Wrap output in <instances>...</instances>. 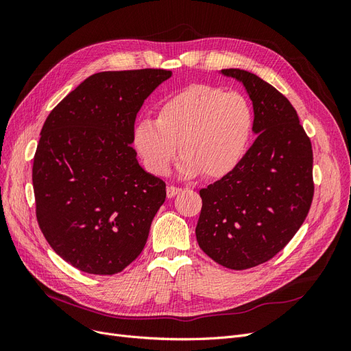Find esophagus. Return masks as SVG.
I'll list each match as a JSON object with an SVG mask.
<instances>
[{"label":"esophagus","mask_w":351,"mask_h":351,"mask_svg":"<svg viewBox=\"0 0 351 351\" xmlns=\"http://www.w3.org/2000/svg\"><path fill=\"white\" fill-rule=\"evenodd\" d=\"M180 192H182V189H180V187H176V186H168L167 187V196L168 197H174Z\"/></svg>","instance_id":"esophagus-1"}]
</instances>
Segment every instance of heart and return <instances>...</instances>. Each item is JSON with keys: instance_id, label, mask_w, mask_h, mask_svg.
Instances as JSON below:
<instances>
[{"instance_id": "obj_1", "label": "heart", "mask_w": 351, "mask_h": 351, "mask_svg": "<svg viewBox=\"0 0 351 351\" xmlns=\"http://www.w3.org/2000/svg\"><path fill=\"white\" fill-rule=\"evenodd\" d=\"M252 130L253 112L246 98L193 84L159 105L156 119L145 117L134 124L133 146L155 176L169 171L180 146V174L195 177L204 171L217 178L232 171L246 155Z\"/></svg>"}]
</instances>
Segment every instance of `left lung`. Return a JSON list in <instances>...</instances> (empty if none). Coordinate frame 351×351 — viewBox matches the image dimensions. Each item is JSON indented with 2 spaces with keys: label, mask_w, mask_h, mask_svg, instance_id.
<instances>
[{
  "label": "left lung",
  "mask_w": 351,
  "mask_h": 351,
  "mask_svg": "<svg viewBox=\"0 0 351 351\" xmlns=\"http://www.w3.org/2000/svg\"><path fill=\"white\" fill-rule=\"evenodd\" d=\"M253 104L256 141L239 165L200 190L199 247L230 269L269 261L303 224L313 197L312 143L290 101L246 70L226 69Z\"/></svg>",
  "instance_id": "1"
}]
</instances>
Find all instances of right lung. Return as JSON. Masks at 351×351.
<instances>
[{"instance_id":"add662e5","label":"right lung","mask_w":351,"mask_h":351,"mask_svg":"<svg viewBox=\"0 0 351 351\" xmlns=\"http://www.w3.org/2000/svg\"><path fill=\"white\" fill-rule=\"evenodd\" d=\"M171 71H101L48 115L34 158L38 224L54 252L83 272H121L142 253L165 183L139 165L136 115Z\"/></svg>"}]
</instances>
